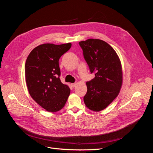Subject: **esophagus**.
<instances>
[{"instance_id": "34e87169", "label": "esophagus", "mask_w": 153, "mask_h": 153, "mask_svg": "<svg viewBox=\"0 0 153 153\" xmlns=\"http://www.w3.org/2000/svg\"><path fill=\"white\" fill-rule=\"evenodd\" d=\"M76 83H73V84H71V87H75V85H76Z\"/></svg>"}]
</instances>
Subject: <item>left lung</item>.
Here are the masks:
<instances>
[{
	"label": "left lung",
	"instance_id": "obj_1",
	"mask_svg": "<svg viewBox=\"0 0 153 153\" xmlns=\"http://www.w3.org/2000/svg\"><path fill=\"white\" fill-rule=\"evenodd\" d=\"M84 57L95 77L86 82L87 93L84 97L87 107L100 112L118 96L123 84L121 61L110 45L98 39L79 42Z\"/></svg>",
	"mask_w": 153,
	"mask_h": 153
}]
</instances>
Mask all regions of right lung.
<instances>
[{
  "label": "right lung",
  "mask_w": 153,
  "mask_h": 153,
  "mask_svg": "<svg viewBox=\"0 0 153 153\" xmlns=\"http://www.w3.org/2000/svg\"><path fill=\"white\" fill-rule=\"evenodd\" d=\"M71 43H45L32 50L25 65L29 92L36 102L48 112H55L65 105L70 89L60 80L59 60Z\"/></svg>",
  "instance_id": "right-lung-1"
}]
</instances>
